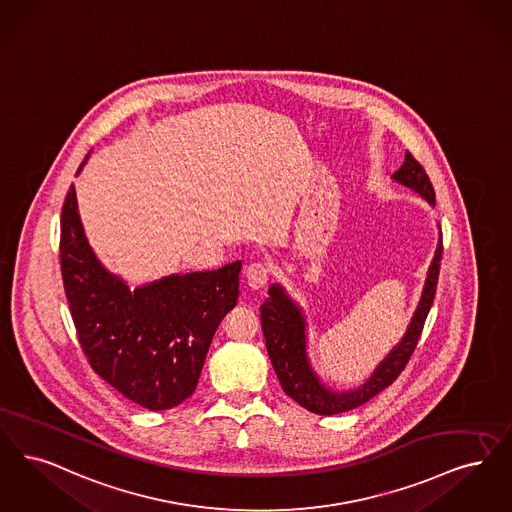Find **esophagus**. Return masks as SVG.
<instances>
[{"mask_svg":"<svg viewBox=\"0 0 512 512\" xmlns=\"http://www.w3.org/2000/svg\"><path fill=\"white\" fill-rule=\"evenodd\" d=\"M244 274H246L247 287L253 291L263 289L268 282V266L265 263H251Z\"/></svg>","mask_w":512,"mask_h":512,"instance_id":"1","label":"esophagus"}]
</instances>
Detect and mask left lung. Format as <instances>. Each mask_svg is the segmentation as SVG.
<instances>
[{
	"label": "left lung",
	"instance_id": "left-lung-1",
	"mask_svg": "<svg viewBox=\"0 0 512 512\" xmlns=\"http://www.w3.org/2000/svg\"><path fill=\"white\" fill-rule=\"evenodd\" d=\"M396 183L404 184L425 198L430 205L434 202V188L423 165L406 152L404 164L390 177ZM442 259V232H438V244L430 261L425 286L419 297V305L409 320L402 339L390 348L389 354L375 366L368 379L352 390H333L322 383L312 369L307 352V318L280 284L268 287V299L261 305V326L265 335L268 358L278 375V381L289 398L299 406L318 415H337L348 409L358 408L369 402L375 394L387 389L394 379L406 368L409 356L413 354L423 324L427 320L434 291L438 284Z\"/></svg>",
	"mask_w": 512,
	"mask_h": 512
}]
</instances>
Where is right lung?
I'll return each instance as SVG.
<instances>
[{"label": "right lung", "mask_w": 512, "mask_h": 512, "mask_svg": "<svg viewBox=\"0 0 512 512\" xmlns=\"http://www.w3.org/2000/svg\"><path fill=\"white\" fill-rule=\"evenodd\" d=\"M61 270L80 345L97 375L152 411L192 396L215 329L236 307L242 261L133 289L89 246L72 184L62 205Z\"/></svg>", "instance_id": "obj_1"}]
</instances>
